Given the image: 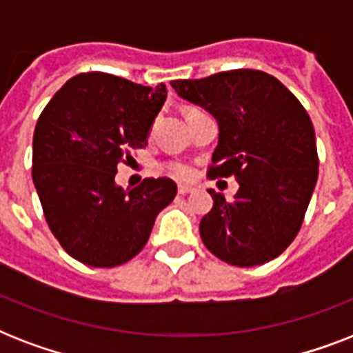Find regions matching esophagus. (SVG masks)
<instances>
[{
    "label": "esophagus",
    "mask_w": 353,
    "mask_h": 353,
    "mask_svg": "<svg viewBox=\"0 0 353 353\" xmlns=\"http://www.w3.org/2000/svg\"><path fill=\"white\" fill-rule=\"evenodd\" d=\"M177 192L185 196V194L194 192V187H190V185H179V187H177Z\"/></svg>",
    "instance_id": "obj_1"
}]
</instances>
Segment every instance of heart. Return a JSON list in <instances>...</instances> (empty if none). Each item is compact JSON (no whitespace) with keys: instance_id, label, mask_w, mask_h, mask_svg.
Masks as SVG:
<instances>
[{"instance_id":"obj_1","label":"heart","mask_w":353,"mask_h":353,"mask_svg":"<svg viewBox=\"0 0 353 353\" xmlns=\"http://www.w3.org/2000/svg\"><path fill=\"white\" fill-rule=\"evenodd\" d=\"M168 170H170L172 176L181 177V179L192 176V168L187 163H181V161H172V163H168Z\"/></svg>"}]
</instances>
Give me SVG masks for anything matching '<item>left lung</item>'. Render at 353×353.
<instances>
[{"mask_svg": "<svg viewBox=\"0 0 353 353\" xmlns=\"http://www.w3.org/2000/svg\"><path fill=\"white\" fill-rule=\"evenodd\" d=\"M170 84L218 121L209 176H234L240 185L232 201L209 188L214 205L199 223L205 247L238 268L282 254L301 231L319 176L315 130L304 106L256 69Z\"/></svg>", "mask_w": 353, "mask_h": 353, "instance_id": "1", "label": "left lung"}]
</instances>
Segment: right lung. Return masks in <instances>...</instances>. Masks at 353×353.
Segmentation results:
<instances>
[{
    "mask_svg": "<svg viewBox=\"0 0 353 353\" xmlns=\"http://www.w3.org/2000/svg\"><path fill=\"white\" fill-rule=\"evenodd\" d=\"M165 101V84L146 88L93 71L68 80L43 108L32 137V181L47 225L74 260L93 268L132 260L176 198L168 177H146L132 190L115 185L117 165L148 144Z\"/></svg>",
    "mask_w": 353,
    "mask_h": 353,
    "instance_id": "add662e5",
    "label": "right lung"
}]
</instances>
